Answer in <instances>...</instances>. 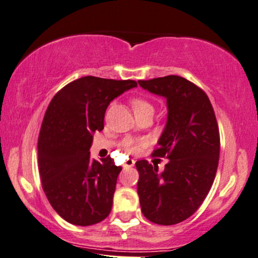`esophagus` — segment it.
Segmentation results:
<instances>
[{"label":"esophagus","mask_w":258,"mask_h":258,"mask_svg":"<svg viewBox=\"0 0 258 258\" xmlns=\"http://www.w3.org/2000/svg\"><path fill=\"white\" fill-rule=\"evenodd\" d=\"M135 163H136L135 159H127V161L125 162V164H123V168H131L135 165Z\"/></svg>","instance_id":"esophagus-1"}]
</instances>
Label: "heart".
<instances>
[{
  "mask_svg": "<svg viewBox=\"0 0 258 258\" xmlns=\"http://www.w3.org/2000/svg\"><path fill=\"white\" fill-rule=\"evenodd\" d=\"M132 108L135 110V113H138L140 110L152 108V106L144 99H135L132 100ZM140 146H142V143H138V144H137V143L128 142L126 144V149L128 150L130 152H137L140 149Z\"/></svg>",
  "mask_w": 258,
  "mask_h": 258,
  "instance_id": "1",
  "label": "heart"
}]
</instances>
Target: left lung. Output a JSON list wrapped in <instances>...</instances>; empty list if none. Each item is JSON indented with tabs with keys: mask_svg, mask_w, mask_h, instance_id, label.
<instances>
[{
	"mask_svg": "<svg viewBox=\"0 0 258 258\" xmlns=\"http://www.w3.org/2000/svg\"><path fill=\"white\" fill-rule=\"evenodd\" d=\"M138 83L167 100V123L152 155L169 159L162 172L145 159L137 161L140 207L152 223L178 224L198 211L216 177L220 152L216 114L206 93L183 77Z\"/></svg>",
	"mask_w": 258,
	"mask_h": 258,
	"instance_id": "8db88e82",
	"label": "left lung"
}]
</instances>
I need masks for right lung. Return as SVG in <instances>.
Returning a JSON list of instances; mask_svg holds the SVG:
<instances>
[{"instance_id": "right-lung-1", "label": "right lung", "mask_w": 258, "mask_h": 258, "mask_svg": "<svg viewBox=\"0 0 258 258\" xmlns=\"http://www.w3.org/2000/svg\"><path fill=\"white\" fill-rule=\"evenodd\" d=\"M137 87L132 80L81 77L60 89L45 113L38 139L39 174L51 206L68 223L89 226L106 219L121 167L90 158L109 103Z\"/></svg>"}]
</instances>
